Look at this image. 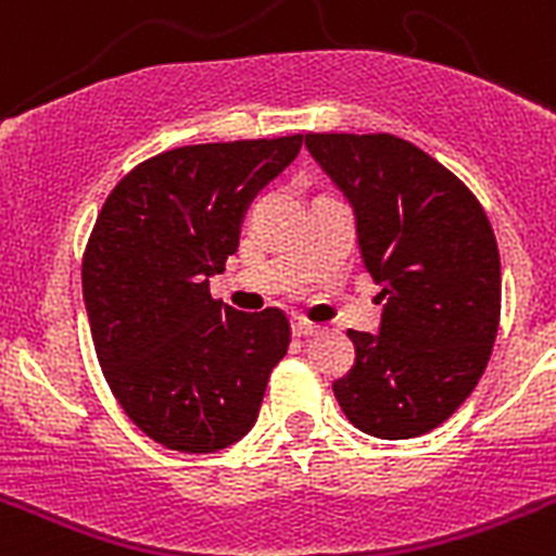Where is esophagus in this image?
Returning <instances> with one entry per match:
<instances>
[{"label":"esophagus","instance_id":"obj_1","mask_svg":"<svg viewBox=\"0 0 556 556\" xmlns=\"http://www.w3.org/2000/svg\"><path fill=\"white\" fill-rule=\"evenodd\" d=\"M292 333L294 337H314V333H320V326H314V323H308V320H294L292 323Z\"/></svg>","mask_w":556,"mask_h":556}]
</instances>
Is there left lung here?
I'll list each match as a JSON object with an SVG mask.
<instances>
[{
    "mask_svg": "<svg viewBox=\"0 0 556 556\" xmlns=\"http://www.w3.org/2000/svg\"><path fill=\"white\" fill-rule=\"evenodd\" d=\"M356 211L362 258L381 287V333L348 331L356 365L333 384L356 429L409 440L448 420L479 384L501 320L493 225L473 191L390 132H306Z\"/></svg>",
    "mask_w": 556,
    "mask_h": 556,
    "instance_id": "1",
    "label": "left lung"
}]
</instances>
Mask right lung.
Returning <instances> with one entry per match:
<instances>
[{
    "mask_svg": "<svg viewBox=\"0 0 556 556\" xmlns=\"http://www.w3.org/2000/svg\"><path fill=\"white\" fill-rule=\"evenodd\" d=\"M303 136L175 147L113 186L83 253V298L102 376L150 440L214 454L253 429L292 328L208 292L239 248L250 200Z\"/></svg>",
    "mask_w": 556,
    "mask_h": 556,
    "instance_id": "1",
    "label": "right lung"
}]
</instances>
